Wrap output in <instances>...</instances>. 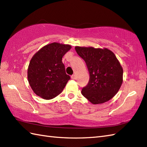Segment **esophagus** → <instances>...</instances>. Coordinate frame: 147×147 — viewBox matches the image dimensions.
<instances>
[{
	"label": "esophagus",
	"instance_id": "34e87169",
	"mask_svg": "<svg viewBox=\"0 0 147 147\" xmlns=\"http://www.w3.org/2000/svg\"><path fill=\"white\" fill-rule=\"evenodd\" d=\"M71 78L73 80H75L76 79V75L75 74H73V75L71 76Z\"/></svg>",
	"mask_w": 147,
	"mask_h": 147
}]
</instances>
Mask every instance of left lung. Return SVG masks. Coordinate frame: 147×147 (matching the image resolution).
<instances>
[{"mask_svg": "<svg viewBox=\"0 0 147 147\" xmlns=\"http://www.w3.org/2000/svg\"><path fill=\"white\" fill-rule=\"evenodd\" d=\"M75 50L85 61L90 74L82 95L93 104H103L113 98L123 83V69L110 50L76 46Z\"/></svg>", "mask_w": 147, "mask_h": 147, "instance_id": "8db88e82", "label": "left lung"}]
</instances>
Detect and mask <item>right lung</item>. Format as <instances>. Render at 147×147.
Masks as SVG:
<instances>
[{
  "mask_svg": "<svg viewBox=\"0 0 147 147\" xmlns=\"http://www.w3.org/2000/svg\"><path fill=\"white\" fill-rule=\"evenodd\" d=\"M71 48L69 45L54 42L43 47L33 56L28 69V80L36 95L50 100L62 92L70 80L62 59Z\"/></svg>",
  "mask_w": 147,
  "mask_h": 147,
  "instance_id": "1",
  "label": "right lung"
}]
</instances>
